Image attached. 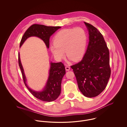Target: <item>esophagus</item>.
Returning a JSON list of instances; mask_svg holds the SVG:
<instances>
[{
	"label": "esophagus",
	"mask_w": 127,
	"mask_h": 127,
	"mask_svg": "<svg viewBox=\"0 0 127 127\" xmlns=\"http://www.w3.org/2000/svg\"><path fill=\"white\" fill-rule=\"evenodd\" d=\"M65 68H66V71H68V70H70V67L69 66H66L65 67Z\"/></svg>",
	"instance_id": "obj_1"
}]
</instances>
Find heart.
Here are the masks:
<instances>
[{
	"label": "heart",
	"instance_id": "1",
	"mask_svg": "<svg viewBox=\"0 0 127 127\" xmlns=\"http://www.w3.org/2000/svg\"><path fill=\"white\" fill-rule=\"evenodd\" d=\"M88 41L85 30L81 27L59 31L53 38L50 50L55 57L61 60L66 56L73 61H78L84 54Z\"/></svg>",
	"mask_w": 127,
	"mask_h": 127
}]
</instances>
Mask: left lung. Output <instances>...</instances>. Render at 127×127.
<instances>
[{
	"label": "left lung",
	"instance_id": "1",
	"mask_svg": "<svg viewBox=\"0 0 127 127\" xmlns=\"http://www.w3.org/2000/svg\"><path fill=\"white\" fill-rule=\"evenodd\" d=\"M89 31V42L79 63L71 67L79 90L86 97H96L105 90L110 76L109 52L102 35L92 25L85 22Z\"/></svg>",
	"mask_w": 127,
	"mask_h": 127
}]
</instances>
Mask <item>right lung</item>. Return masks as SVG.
I'll return each mask as SVG.
<instances>
[{"label":"right lung","instance_id":"1","mask_svg":"<svg viewBox=\"0 0 127 127\" xmlns=\"http://www.w3.org/2000/svg\"><path fill=\"white\" fill-rule=\"evenodd\" d=\"M60 28L61 27H49L43 25H32L25 32L21 38L19 47H21L28 38L30 36H35L41 38L45 43L47 48H48L50 37ZM18 64L22 73L25 85L34 97L44 101L50 102L56 100L60 96L62 79L66 73L65 67L62 62L50 63L48 79L44 89L41 91H33L27 85L26 83L27 79L21 63L19 53H18Z\"/></svg>","mask_w":127,"mask_h":127}]
</instances>
